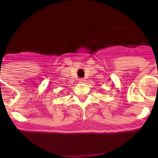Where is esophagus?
Segmentation results:
<instances>
[{
	"label": "esophagus",
	"mask_w": 158,
	"mask_h": 158,
	"mask_svg": "<svg viewBox=\"0 0 158 158\" xmlns=\"http://www.w3.org/2000/svg\"><path fill=\"white\" fill-rule=\"evenodd\" d=\"M79 81H80L81 83H85V78H80V79H79Z\"/></svg>",
	"instance_id": "34e87169"
}]
</instances>
